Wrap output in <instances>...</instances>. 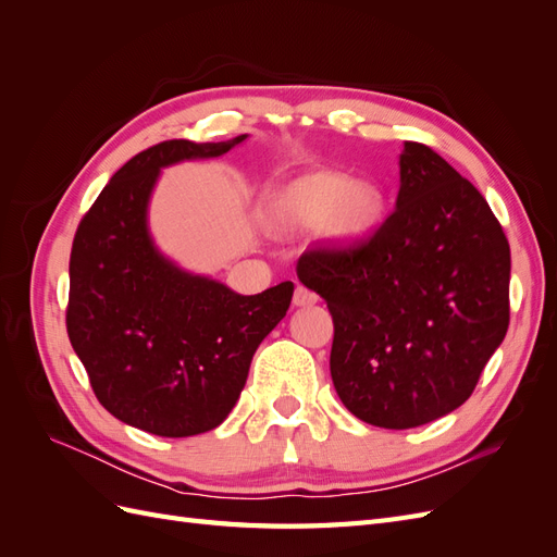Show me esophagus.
I'll return each instance as SVG.
<instances>
[{
	"mask_svg": "<svg viewBox=\"0 0 557 557\" xmlns=\"http://www.w3.org/2000/svg\"><path fill=\"white\" fill-rule=\"evenodd\" d=\"M315 301H318L315 293L307 290L305 285H297L295 295H293V305H295V307H311V305H315Z\"/></svg>",
	"mask_w": 557,
	"mask_h": 557,
	"instance_id": "esophagus-1",
	"label": "esophagus"
}]
</instances>
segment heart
Segmentation results:
<instances>
[{
  "label": "heart",
  "instance_id": "b5f03b06",
  "mask_svg": "<svg viewBox=\"0 0 557 557\" xmlns=\"http://www.w3.org/2000/svg\"><path fill=\"white\" fill-rule=\"evenodd\" d=\"M385 193L381 185L352 181L332 170H309L276 183L262 199V225L288 237L318 230L336 246L367 242L385 218Z\"/></svg>",
  "mask_w": 557,
  "mask_h": 557
}]
</instances>
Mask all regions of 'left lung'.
<instances>
[{"label":"left lung","mask_w":557,"mask_h":557,"mask_svg":"<svg viewBox=\"0 0 557 557\" xmlns=\"http://www.w3.org/2000/svg\"><path fill=\"white\" fill-rule=\"evenodd\" d=\"M297 276L334 320L336 395L385 430L458 409L509 327L504 230L474 185L425 144L404 141L395 211L374 237L305 252Z\"/></svg>","instance_id":"obj_1"}]
</instances>
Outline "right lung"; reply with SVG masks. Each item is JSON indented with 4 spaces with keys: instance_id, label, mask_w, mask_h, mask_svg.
Listing matches in <instances>:
<instances>
[{
    "instance_id": "1",
    "label": "right lung",
    "mask_w": 557,
    "mask_h": 557,
    "mask_svg": "<svg viewBox=\"0 0 557 557\" xmlns=\"http://www.w3.org/2000/svg\"><path fill=\"white\" fill-rule=\"evenodd\" d=\"M246 139H172L141 150L76 230L66 334L99 404L137 430L193 436L221 425L258 346L290 307L293 281L239 295L166 258L148 227L164 166L221 158Z\"/></svg>"
}]
</instances>
